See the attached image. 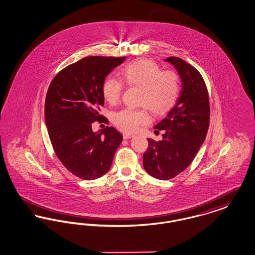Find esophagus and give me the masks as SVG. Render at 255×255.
<instances>
[{
	"mask_svg": "<svg viewBox=\"0 0 255 255\" xmlns=\"http://www.w3.org/2000/svg\"><path fill=\"white\" fill-rule=\"evenodd\" d=\"M133 136L132 133H123V138L127 139V138H131Z\"/></svg>",
	"mask_w": 255,
	"mask_h": 255,
	"instance_id": "obj_1",
	"label": "esophagus"
}]
</instances>
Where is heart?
<instances>
[{"label":"heart","mask_w":255,"mask_h":255,"mask_svg":"<svg viewBox=\"0 0 255 255\" xmlns=\"http://www.w3.org/2000/svg\"><path fill=\"white\" fill-rule=\"evenodd\" d=\"M122 81L130 87L139 88L137 104L140 108H124L114 113L113 123L122 131L135 132L150 122L148 109L155 116L166 114L176 103L180 95V77L172 70L161 71L154 61L137 59L127 64L122 72ZM123 83L110 76L102 86L105 100L117 104L122 98Z\"/></svg>","instance_id":"b5f03b06"}]
</instances>
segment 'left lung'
Listing matches in <instances>:
<instances>
[{
	"label": "left lung",
	"instance_id": "8db88e82",
	"mask_svg": "<svg viewBox=\"0 0 255 255\" xmlns=\"http://www.w3.org/2000/svg\"><path fill=\"white\" fill-rule=\"evenodd\" d=\"M178 71L182 89L177 103L154 127L162 139L147 138L143 166L158 180H170L186 169L206 139L209 127V97L202 74L179 57L165 59Z\"/></svg>",
	"mask_w": 255,
	"mask_h": 255
}]
</instances>
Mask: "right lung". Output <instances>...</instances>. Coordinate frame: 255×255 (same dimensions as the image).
<instances>
[{"instance_id":"right-lung-1","label":"right lung","mask_w":255,"mask_h":255,"mask_svg":"<svg viewBox=\"0 0 255 255\" xmlns=\"http://www.w3.org/2000/svg\"><path fill=\"white\" fill-rule=\"evenodd\" d=\"M123 57L87 56L61 70L49 84L45 121L54 153L76 177L96 180L109 171L122 134L114 127L94 133L92 124L108 120L102 86Z\"/></svg>"}]
</instances>
